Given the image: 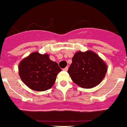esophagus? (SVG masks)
I'll list each match as a JSON object with an SVG mask.
<instances>
[{
  "label": "esophagus",
  "mask_w": 127,
  "mask_h": 127,
  "mask_svg": "<svg viewBox=\"0 0 127 127\" xmlns=\"http://www.w3.org/2000/svg\"><path fill=\"white\" fill-rule=\"evenodd\" d=\"M67 69H68V67H65L64 69H63V70H64V71H67Z\"/></svg>",
  "instance_id": "obj_1"
}]
</instances>
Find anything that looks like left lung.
Listing matches in <instances>:
<instances>
[{
  "mask_svg": "<svg viewBox=\"0 0 127 127\" xmlns=\"http://www.w3.org/2000/svg\"><path fill=\"white\" fill-rule=\"evenodd\" d=\"M107 71L105 62L92 51H78L72 58L68 74L77 85L92 88L102 82Z\"/></svg>",
  "mask_w": 127,
  "mask_h": 127,
  "instance_id": "obj_1",
  "label": "left lung"
}]
</instances>
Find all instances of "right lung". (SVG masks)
Wrapping results in <instances>:
<instances>
[{
  "label": "right lung",
  "mask_w": 127,
  "mask_h": 127,
  "mask_svg": "<svg viewBox=\"0 0 127 127\" xmlns=\"http://www.w3.org/2000/svg\"><path fill=\"white\" fill-rule=\"evenodd\" d=\"M61 71L58 63L50 60L49 55L39 52L31 53L19 65L21 80L35 91H45L51 88Z\"/></svg>",
  "instance_id": "1"
}]
</instances>
